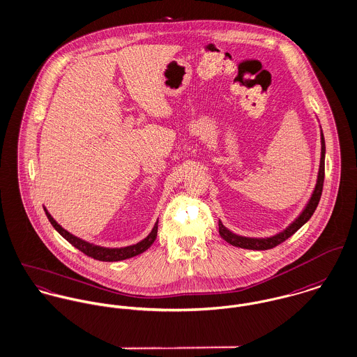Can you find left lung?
Instances as JSON below:
<instances>
[{"label": "left lung", "mask_w": 357, "mask_h": 357, "mask_svg": "<svg viewBox=\"0 0 357 357\" xmlns=\"http://www.w3.org/2000/svg\"><path fill=\"white\" fill-rule=\"evenodd\" d=\"M324 154H326V146H324V132L321 130V162H319V170H318V177H317V184L314 187V191L310 196L307 204L301 210V213L293 220L292 222L285 227L284 230L268 236V237H248V236H240L229 230L221 220L218 221V231L220 236L227 241L229 244L238 247V248H245V250H255V251H263V250H270L274 248L275 245L281 244L287 238H289L292 234H294L300 227H303L315 213L318 203L321 200V195L324 190Z\"/></svg>", "instance_id": "obj_1"}]
</instances>
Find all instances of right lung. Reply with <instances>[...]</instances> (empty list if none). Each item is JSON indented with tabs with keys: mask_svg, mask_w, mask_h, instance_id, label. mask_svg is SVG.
Segmentation results:
<instances>
[{
	"mask_svg": "<svg viewBox=\"0 0 357 357\" xmlns=\"http://www.w3.org/2000/svg\"><path fill=\"white\" fill-rule=\"evenodd\" d=\"M47 220L50 221V224L53 227L64 237L68 243H70L75 248H77L79 251H82L83 254H86L87 257H91L94 259L102 260V261H119V260L130 259L136 255H140L142 252H144L146 250H149L153 243L157 238V233H158V220L155 222V225L153 227V230L149 233L147 237H144L142 241L132 244L128 247H120V248H109V247H100L94 243L86 241L72 233H69L66 229L61 227L52 215L50 213L46 210V207H43Z\"/></svg>",
	"mask_w": 357,
	"mask_h": 357,
	"instance_id": "1",
	"label": "right lung"
}]
</instances>
